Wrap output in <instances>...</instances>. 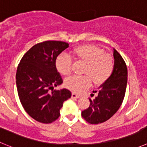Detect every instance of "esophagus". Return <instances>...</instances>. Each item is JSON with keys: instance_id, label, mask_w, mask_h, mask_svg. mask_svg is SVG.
Listing matches in <instances>:
<instances>
[{"instance_id": "obj_1", "label": "esophagus", "mask_w": 147, "mask_h": 147, "mask_svg": "<svg viewBox=\"0 0 147 147\" xmlns=\"http://www.w3.org/2000/svg\"><path fill=\"white\" fill-rule=\"evenodd\" d=\"M80 97V95L77 94L76 93H72V98L73 99H78Z\"/></svg>"}]
</instances>
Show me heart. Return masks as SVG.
I'll return each mask as SVG.
<instances>
[{"label": "heart", "mask_w": 147, "mask_h": 147, "mask_svg": "<svg viewBox=\"0 0 147 147\" xmlns=\"http://www.w3.org/2000/svg\"><path fill=\"white\" fill-rule=\"evenodd\" d=\"M78 61L86 63L83 76H72L65 80V86L76 93L89 88L92 80L95 85H101L108 80L114 69V61L111 55L102 49L92 45H84L75 47L71 53ZM55 67L61 75L68 76L72 72V60L65 54H61L55 59Z\"/></svg>", "instance_id": "b5f03b06"}]
</instances>
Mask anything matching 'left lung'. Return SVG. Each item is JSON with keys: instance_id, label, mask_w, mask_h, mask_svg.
I'll return each instance as SVG.
<instances>
[{"instance_id": "left-lung-1", "label": "left lung", "mask_w": 147, "mask_h": 147, "mask_svg": "<svg viewBox=\"0 0 147 147\" xmlns=\"http://www.w3.org/2000/svg\"><path fill=\"white\" fill-rule=\"evenodd\" d=\"M114 69L108 80L96 91L94 100L89 98L90 105L83 111L82 117L90 124L96 125L109 119L121 105L126 92L127 69L121 55L113 49ZM92 94L91 96H94Z\"/></svg>"}]
</instances>
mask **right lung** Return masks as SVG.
Masks as SVG:
<instances>
[{"label": "right lung", "mask_w": 147, "mask_h": 147, "mask_svg": "<svg viewBox=\"0 0 147 147\" xmlns=\"http://www.w3.org/2000/svg\"><path fill=\"white\" fill-rule=\"evenodd\" d=\"M68 47L61 41L40 42L26 52L18 64L16 84L20 100L28 114L39 122L55 121L64 102L72 96L67 88L53 91L63 83L55 59Z\"/></svg>", "instance_id": "1"}]
</instances>
